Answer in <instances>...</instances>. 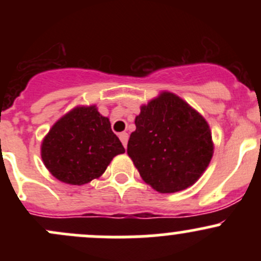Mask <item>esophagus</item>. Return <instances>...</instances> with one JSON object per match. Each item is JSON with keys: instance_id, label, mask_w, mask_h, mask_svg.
I'll list each match as a JSON object with an SVG mask.
<instances>
[{"instance_id": "34e87169", "label": "esophagus", "mask_w": 261, "mask_h": 261, "mask_svg": "<svg viewBox=\"0 0 261 261\" xmlns=\"http://www.w3.org/2000/svg\"><path fill=\"white\" fill-rule=\"evenodd\" d=\"M118 136H120V140H121V143H122V145L126 147V145H127V140H128V134L121 133Z\"/></svg>"}]
</instances>
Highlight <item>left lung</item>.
Here are the masks:
<instances>
[{"mask_svg":"<svg viewBox=\"0 0 261 261\" xmlns=\"http://www.w3.org/2000/svg\"><path fill=\"white\" fill-rule=\"evenodd\" d=\"M127 154L141 178L160 193L183 191L199 179L213 155L203 116L170 92L141 106Z\"/></svg>","mask_w":261,"mask_h":261,"instance_id":"obj_1","label":"left lung"}]
</instances>
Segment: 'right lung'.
I'll return each mask as SVG.
<instances>
[{"label": "right lung", "mask_w": 261, "mask_h": 261, "mask_svg": "<svg viewBox=\"0 0 261 261\" xmlns=\"http://www.w3.org/2000/svg\"><path fill=\"white\" fill-rule=\"evenodd\" d=\"M125 152L110 120L96 106H80L53 125L41 144V159L57 179L82 186L99 178Z\"/></svg>", "instance_id": "obj_1"}]
</instances>
